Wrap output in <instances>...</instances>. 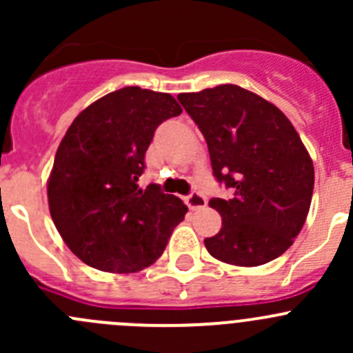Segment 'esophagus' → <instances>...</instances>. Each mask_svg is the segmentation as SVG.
I'll use <instances>...</instances> for the list:
<instances>
[{
	"instance_id": "esophagus-1",
	"label": "esophagus",
	"mask_w": 353,
	"mask_h": 353,
	"mask_svg": "<svg viewBox=\"0 0 353 353\" xmlns=\"http://www.w3.org/2000/svg\"><path fill=\"white\" fill-rule=\"evenodd\" d=\"M186 205L190 206V210H199L206 206V198L203 194H199L198 191H193L190 196L186 198Z\"/></svg>"
}]
</instances>
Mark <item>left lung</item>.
Instances as JSON below:
<instances>
[{"label": "left lung", "instance_id": "left-lung-1", "mask_svg": "<svg viewBox=\"0 0 353 353\" xmlns=\"http://www.w3.org/2000/svg\"><path fill=\"white\" fill-rule=\"evenodd\" d=\"M208 145L213 176L232 188L208 205L222 229L205 245L219 261L259 266L294 244L311 206L314 165L288 117L237 85L179 94Z\"/></svg>", "mask_w": 353, "mask_h": 353}]
</instances>
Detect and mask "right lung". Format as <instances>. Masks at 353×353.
<instances>
[{
  "label": "right lung",
  "instance_id": "1",
  "mask_svg": "<svg viewBox=\"0 0 353 353\" xmlns=\"http://www.w3.org/2000/svg\"><path fill=\"white\" fill-rule=\"evenodd\" d=\"M181 112L172 95L124 87L85 108L68 128L48 201L59 236L85 265L137 273L162 256L188 206L159 184L141 190L138 177L157 126Z\"/></svg>",
  "mask_w": 353,
  "mask_h": 353
}]
</instances>
